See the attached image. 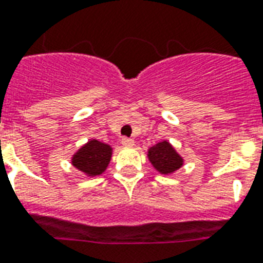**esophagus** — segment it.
Returning a JSON list of instances; mask_svg holds the SVG:
<instances>
[{
  "instance_id": "esophagus-1",
  "label": "esophagus",
  "mask_w": 263,
  "mask_h": 263,
  "mask_svg": "<svg viewBox=\"0 0 263 263\" xmlns=\"http://www.w3.org/2000/svg\"><path fill=\"white\" fill-rule=\"evenodd\" d=\"M123 146H133L134 145V140L133 138H129V137H122V140H121Z\"/></svg>"
}]
</instances>
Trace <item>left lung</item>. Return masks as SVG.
<instances>
[{
  "mask_svg": "<svg viewBox=\"0 0 263 263\" xmlns=\"http://www.w3.org/2000/svg\"><path fill=\"white\" fill-rule=\"evenodd\" d=\"M149 160L158 172L168 175L175 172L183 165V158L180 157L171 145L164 141L149 149Z\"/></svg>",
  "mask_w": 263,
  "mask_h": 263,
  "instance_id": "1",
  "label": "left lung"
}]
</instances>
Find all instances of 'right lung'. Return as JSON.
Segmentation results:
<instances>
[{
    "instance_id": "right-lung-1",
    "label": "right lung",
    "mask_w": 263,
    "mask_h": 263,
    "mask_svg": "<svg viewBox=\"0 0 263 263\" xmlns=\"http://www.w3.org/2000/svg\"><path fill=\"white\" fill-rule=\"evenodd\" d=\"M110 157L111 147L99 141L92 140L73 156L72 164L82 172L90 176H97L105 171L110 162Z\"/></svg>"
}]
</instances>
